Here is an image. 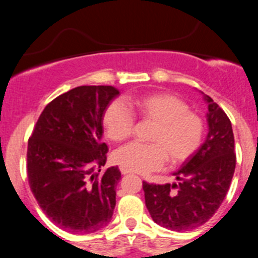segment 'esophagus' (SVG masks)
I'll use <instances>...</instances> for the list:
<instances>
[{
	"label": "esophagus",
	"mask_w": 258,
	"mask_h": 258,
	"mask_svg": "<svg viewBox=\"0 0 258 258\" xmlns=\"http://www.w3.org/2000/svg\"><path fill=\"white\" fill-rule=\"evenodd\" d=\"M121 172L123 175H127V174H131V172L128 171V170H126V169H123V167H121Z\"/></svg>",
	"instance_id": "esophagus-1"
}]
</instances>
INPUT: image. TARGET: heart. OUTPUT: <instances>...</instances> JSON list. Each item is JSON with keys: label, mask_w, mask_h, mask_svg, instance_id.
Masks as SVG:
<instances>
[{"label": "heart", "mask_w": 258, "mask_h": 258, "mask_svg": "<svg viewBox=\"0 0 258 258\" xmlns=\"http://www.w3.org/2000/svg\"><path fill=\"white\" fill-rule=\"evenodd\" d=\"M132 108L142 119L152 122L150 142L122 146L113 155L117 164L130 172H146L160 169L165 159L170 164H180L189 159L201 146L204 122L182 99L174 94L154 93L130 101ZM134 113L124 102H111L103 114V126L112 141H123L132 134Z\"/></svg>", "instance_id": "1"}]
</instances>
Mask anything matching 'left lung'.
I'll use <instances>...</instances> for the list:
<instances>
[{"label":"left lung","instance_id":"left-lung-1","mask_svg":"<svg viewBox=\"0 0 258 258\" xmlns=\"http://www.w3.org/2000/svg\"><path fill=\"white\" fill-rule=\"evenodd\" d=\"M202 94L208 104L206 141L172 172L177 182H142L151 218L171 231H190L208 222L226 198L236 169L231 121L211 97Z\"/></svg>","mask_w":258,"mask_h":258}]
</instances>
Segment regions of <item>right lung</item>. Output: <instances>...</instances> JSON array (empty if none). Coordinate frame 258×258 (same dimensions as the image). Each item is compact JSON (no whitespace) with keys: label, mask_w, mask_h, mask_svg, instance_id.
I'll list each match as a JSON object with an SVG mask.
<instances>
[{"label":"right lung","mask_w":258,"mask_h":258,"mask_svg":"<svg viewBox=\"0 0 258 258\" xmlns=\"http://www.w3.org/2000/svg\"><path fill=\"white\" fill-rule=\"evenodd\" d=\"M119 94L112 86H82L44 108L27 145V177L44 213L64 231L93 233L111 222L117 166L99 175L108 147L103 114Z\"/></svg>","instance_id":"right-lung-1"}]
</instances>
